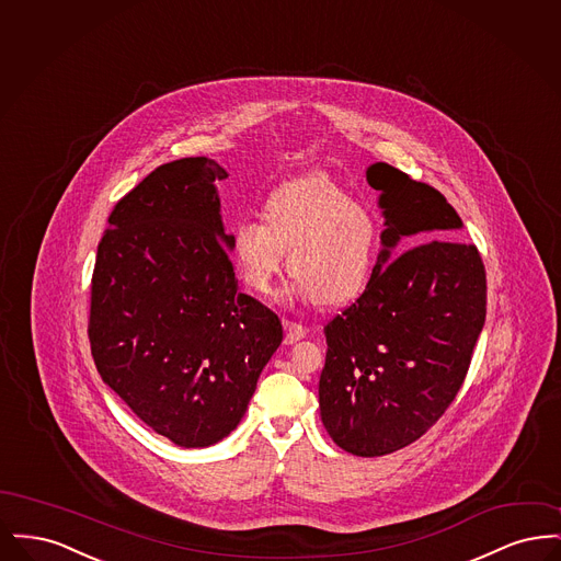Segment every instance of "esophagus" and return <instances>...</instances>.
I'll return each instance as SVG.
<instances>
[{
  "label": "esophagus",
  "mask_w": 561,
  "mask_h": 561,
  "mask_svg": "<svg viewBox=\"0 0 561 561\" xmlns=\"http://www.w3.org/2000/svg\"><path fill=\"white\" fill-rule=\"evenodd\" d=\"M284 330H286V336H284L286 345H294L296 341L307 336V328L300 323H294V321L284 320Z\"/></svg>",
  "instance_id": "34e87169"
}]
</instances>
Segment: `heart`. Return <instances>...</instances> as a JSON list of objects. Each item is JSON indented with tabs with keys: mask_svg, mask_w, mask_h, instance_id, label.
Wrapping results in <instances>:
<instances>
[{
	"mask_svg": "<svg viewBox=\"0 0 561 561\" xmlns=\"http://www.w3.org/2000/svg\"><path fill=\"white\" fill-rule=\"evenodd\" d=\"M261 219L243 218L231 233V256L241 279L268 296L284 271L296 290L323 307H343L373 279L380 245L376 214L323 176H302L275 188Z\"/></svg>",
	"mask_w": 561,
	"mask_h": 561,
	"instance_id": "b5f03b06",
	"label": "heart"
}]
</instances>
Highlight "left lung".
Here are the masks:
<instances>
[{"mask_svg": "<svg viewBox=\"0 0 561 561\" xmlns=\"http://www.w3.org/2000/svg\"><path fill=\"white\" fill-rule=\"evenodd\" d=\"M366 181L380 193V252L368 288L323 328L320 414L345 453L382 456L456 398L485 321V271L476 245L450 240L462 220L437 188L385 161ZM401 240L426 243L400 254Z\"/></svg>", "mask_w": 561, "mask_h": 561, "instance_id": "left-lung-1", "label": "left lung"}]
</instances>
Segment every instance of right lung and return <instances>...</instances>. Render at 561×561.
Listing matches in <instances>:
<instances>
[{
	"label": "right lung",
	"instance_id": "right-lung-1",
	"mask_svg": "<svg viewBox=\"0 0 561 561\" xmlns=\"http://www.w3.org/2000/svg\"><path fill=\"white\" fill-rule=\"evenodd\" d=\"M227 176L208 158L156 168L113 208L92 275L96 370L181 448L240 425L284 339L277 316L238 293L216 188Z\"/></svg>",
	"mask_w": 561,
	"mask_h": 561
}]
</instances>
